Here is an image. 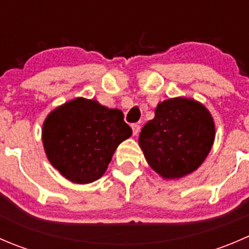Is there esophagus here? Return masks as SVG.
Instances as JSON below:
<instances>
[{"label":"esophagus","instance_id":"34e87169","mask_svg":"<svg viewBox=\"0 0 249 249\" xmlns=\"http://www.w3.org/2000/svg\"><path fill=\"white\" fill-rule=\"evenodd\" d=\"M131 129H132V134H134L135 136H137V135H139V132H140L141 126L139 124H132Z\"/></svg>","mask_w":249,"mask_h":249}]
</instances>
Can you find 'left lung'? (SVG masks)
<instances>
[{
    "label": "left lung",
    "instance_id": "8db88e82",
    "mask_svg": "<svg viewBox=\"0 0 249 249\" xmlns=\"http://www.w3.org/2000/svg\"><path fill=\"white\" fill-rule=\"evenodd\" d=\"M214 122L200 102L175 97L160 102L139 137L145 160L165 179L194 172L211 152Z\"/></svg>",
    "mask_w": 249,
    "mask_h": 249
}]
</instances>
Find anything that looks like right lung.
Segmentation results:
<instances>
[{
	"instance_id": "right-lung-1",
	"label": "right lung",
	"mask_w": 249,
	"mask_h": 249,
	"mask_svg": "<svg viewBox=\"0 0 249 249\" xmlns=\"http://www.w3.org/2000/svg\"><path fill=\"white\" fill-rule=\"evenodd\" d=\"M131 135L122 110L107 108L84 97L52 110L42 129L50 164L78 184L99 179L106 172L118 145Z\"/></svg>"
}]
</instances>
